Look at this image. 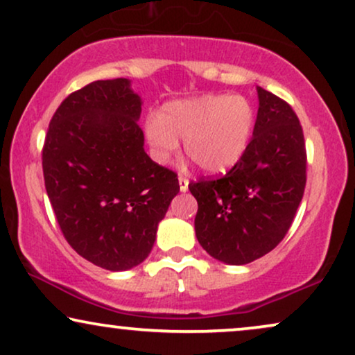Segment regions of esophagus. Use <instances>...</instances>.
Listing matches in <instances>:
<instances>
[{"mask_svg":"<svg viewBox=\"0 0 355 355\" xmlns=\"http://www.w3.org/2000/svg\"><path fill=\"white\" fill-rule=\"evenodd\" d=\"M188 183H190V180H188L187 175H180V177H178V185H180L182 191L188 190Z\"/></svg>","mask_w":355,"mask_h":355,"instance_id":"obj_1","label":"esophagus"}]
</instances>
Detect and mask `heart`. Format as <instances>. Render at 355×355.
<instances>
[{
  "mask_svg": "<svg viewBox=\"0 0 355 355\" xmlns=\"http://www.w3.org/2000/svg\"><path fill=\"white\" fill-rule=\"evenodd\" d=\"M255 125V111L241 95H203L168 103L150 114L146 134L152 154L167 164L185 139V152L200 168L219 173L239 162Z\"/></svg>",
  "mask_w": 355,
  "mask_h": 355,
  "instance_id": "obj_1",
  "label": "heart"
}]
</instances>
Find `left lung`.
I'll use <instances>...</instances> for the list:
<instances>
[{
	"instance_id": "left-lung-1",
	"label": "left lung",
	"mask_w": 355,
	"mask_h": 355,
	"mask_svg": "<svg viewBox=\"0 0 355 355\" xmlns=\"http://www.w3.org/2000/svg\"><path fill=\"white\" fill-rule=\"evenodd\" d=\"M254 136L221 177L191 182L198 201L196 239L211 257L244 266L275 249L288 232L306 185L303 128L288 103L257 88Z\"/></svg>"
}]
</instances>
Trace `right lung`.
Masks as SVG:
<instances>
[{"instance_id":"obj_1","label":"right lung","mask_w":355,"mask_h":355,"mask_svg":"<svg viewBox=\"0 0 355 355\" xmlns=\"http://www.w3.org/2000/svg\"><path fill=\"white\" fill-rule=\"evenodd\" d=\"M141 98L128 78L70 93L42 147L46 190L67 242L95 266L128 270L150 254L180 191L177 173L144 152Z\"/></svg>"}]
</instances>
